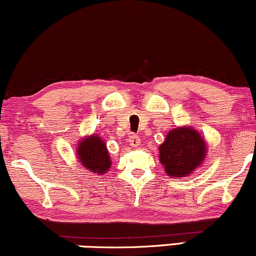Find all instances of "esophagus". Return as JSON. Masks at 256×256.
Wrapping results in <instances>:
<instances>
[{
	"label": "esophagus",
	"instance_id": "34e87169",
	"mask_svg": "<svg viewBox=\"0 0 256 256\" xmlns=\"http://www.w3.org/2000/svg\"><path fill=\"white\" fill-rule=\"evenodd\" d=\"M129 144H130V146H133V147H136V146H139L140 145V138L138 136V135H135V134H132L130 136H129Z\"/></svg>",
	"mask_w": 256,
	"mask_h": 256
}]
</instances>
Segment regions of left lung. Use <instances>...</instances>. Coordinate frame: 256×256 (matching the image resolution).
Wrapping results in <instances>:
<instances>
[{
  "label": "left lung",
  "mask_w": 256,
  "mask_h": 256,
  "mask_svg": "<svg viewBox=\"0 0 256 256\" xmlns=\"http://www.w3.org/2000/svg\"><path fill=\"white\" fill-rule=\"evenodd\" d=\"M207 144L196 129L189 126L171 129L159 146V162L170 177H187L201 166Z\"/></svg>",
  "instance_id": "obj_1"
}]
</instances>
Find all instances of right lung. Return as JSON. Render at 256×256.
I'll return each mask as SVG.
<instances>
[{
  "label": "right lung",
  "mask_w": 256,
  "mask_h": 256,
  "mask_svg": "<svg viewBox=\"0 0 256 256\" xmlns=\"http://www.w3.org/2000/svg\"><path fill=\"white\" fill-rule=\"evenodd\" d=\"M76 158L86 170L104 175L111 168V159L106 142L97 134L87 135L76 145Z\"/></svg>",
  "instance_id": "1"
}]
</instances>
